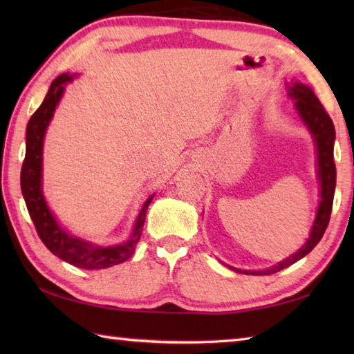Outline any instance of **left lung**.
Here are the masks:
<instances>
[{
	"label": "left lung",
	"instance_id": "obj_1",
	"mask_svg": "<svg viewBox=\"0 0 354 354\" xmlns=\"http://www.w3.org/2000/svg\"><path fill=\"white\" fill-rule=\"evenodd\" d=\"M287 95L289 98L295 101V111L298 113L299 120H301L304 127L313 136L315 149H317V176H319L320 183V203L317 207L315 220L310 227L309 237L306 243L299 248L297 253L286 257L284 261L278 262L277 266L266 270H242V268L231 267V270L242 274H273L283 268H287L292 263L301 259L308 253L314 250L320 239L325 234L329 217H331L333 209V200H334V190H335V164H334V140H335V129L333 124V120L322 106L319 98L315 97L313 88L306 84L299 81H290L286 84Z\"/></svg>",
	"mask_w": 354,
	"mask_h": 354
}]
</instances>
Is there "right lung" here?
I'll list each match as a JSON object with an SVG mask.
<instances>
[{
  "label": "right lung",
  "mask_w": 354,
  "mask_h": 354,
  "mask_svg": "<svg viewBox=\"0 0 354 354\" xmlns=\"http://www.w3.org/2000/svg\"><path fill=\"white\" fill-rule=\"evenodd\" d=\"M76 77L75 75L62 73L51 82L48 93L37 111L29 118L26 127V154L21 167V194L25 198L28 212L34 221L37 234L45 243V247L53 254L61 257L62 261L71 263V266L84 268V270H100L117 263L128 261L133 256L136 245L142 236L145 215L153 195H149L143 203L136 223L133 226L129 237L127 241L117 245H98L88 242L86 239L76 237L59 225L55 214L51 212L50 206L45 200L44 187V140L46 129L55 115L56 107L65 92V86Z\"/></svg>",
  "instance_id": "right-lung-1"
}]
</instances>
